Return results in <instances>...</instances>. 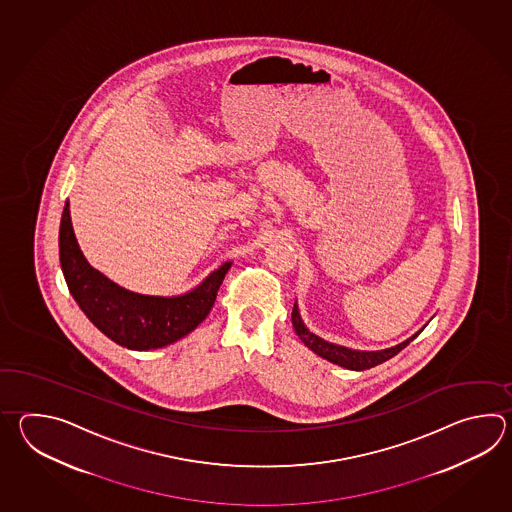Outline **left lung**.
<instances>
[{
	"instance_id": "obj_1",
	"label": "left lung",
	"mask_w": 512,
	"mask_h": 512,
	"mask_svg": "<svg viewBox=\"0 0 512 512\" xmlns=\"http://www.w3.org/2000/svg\"><path fill=\"white\" fill-rule=\"evenodd\" d=\"M291 320H293L294 331H296V335L298 338L304 342L307 348L311 349L313 353H316L318 357H322V359L329 360V362H333V364H338V366H342V368H346V370L353 371H364L370 370L373 366H379L382 362H386L388 359H392L395 357L401 349L406 348L412 340H414L423 329H419L417 333H414L412 337L406 338L404 342L401 344H397V346H392V348L386 349H377V351H362V349H351L346 348V346H338V344H333V342H327L322 337H318L315 333H311L309 331V327L305 326L304 320H302V316H300V309H298V304L294 302L293 307V315H291Z\"/></svg>"
}]
</instances>
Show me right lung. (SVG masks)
Wrapping results in <instances>:
<instances>
[{"label":"right lung","instance_id":"right-lung-1","mask_svg":"<svg viewBox=\"0 0 512 512\" xmlns=\"http://www.w3.org/2000/svg\"><path fill=\"white\" fill-rule=\"evenodd\" d=\"M60 265L69 293L84 315L122 348L150 351L186 337L207 318L232 261H225L188 293L153 296L133 293L89 265L78 247L69 201L60 221Z\"/></svg>","mask_w":512,"mask_h":512}]
</instances>
